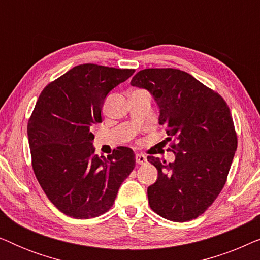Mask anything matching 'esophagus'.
Instances as JSON below:
<instances>
[{"mask_svg":"<svg viewBox=\"0 0 260 260\" xmlns=\"http://www.w3.org/2000/svg\"><path fill=\"white\" fill-rule=\"evenodd\" d=\"M136 162H137V165H145V163H147V157H145L143 154H137Z\"/></svg>","mask_w":260,"mask_h":260,"instance_id":"esophagus-1","label":"esophagus"}]
</instances>
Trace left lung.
Instances as JSON below:
<instances>
[{"label":"left lung","mask_w":260,"mask_h":260,"mask_svg":"<svg viewBox=\"0 0 260 260\" xmlns=\"http://www.w3.org/2000/svg\"><path fill=\"white\" fill-rule=\"evenodd\" d=\"M159 106L173 163L148 156L158 179L148 188L150 208L176 222L197 219L225 186L238 138L230 108L218 92L177 69H145L131 79Z\"/></svg>","instance_id":"left-lung-1"}]
</instances>
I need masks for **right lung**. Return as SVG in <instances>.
Returning a JSON list of instances; mask_svg holds the SVG:
<instances>
[{"instance_id":"add662e5","label":"right lung","mask_w":260,"mask_h":260,"mask_svg":"<svg viewBox=\"0 0 260 260\" xmlns=\"http://www.w3.org/2000/svg\"><path fill=\"white\" fill-rule=\"evenodd\" d=\"M133 69L78 65L42 90L28 120L31 166L42 190L63 214L90 219L112 207L120 184L135 168L130 148L94 154L92 127L112 88Z\"/></svg>"}]
</instances>
